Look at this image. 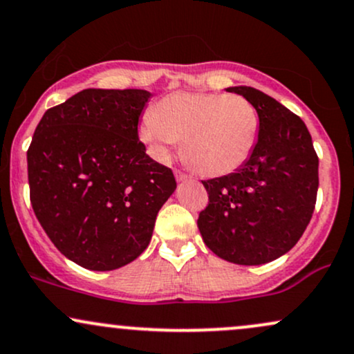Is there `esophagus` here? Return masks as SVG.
Returning a JSON list of instances; mask_svg holds the SVG:
<instances>
[{
    "label": "esophagus",
    "instance_id": "esophagus-1",
    "mask_svg": "<svg viewBox=\"0 0 354 354\" xmlns=\"http://www.w3.org/2000/svg\"><path fill=\"white\" fill-rule=\"evenodd\" d=\"M174 176H176L178 181H188V180H191L189 174L183 173V171H180V169H176V171H174Z\"/></svg>",
    "mask_w": 354,
    "mask_h": 354
}]
</instances>
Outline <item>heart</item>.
Listing matches in <instances>:
<instances>
[{
	"instance_id": "heart-1",
	"label": "heart",
	"mask_w": 354,
	"mask_h": 354,
	"mask_svg": "<svg viewBox=\"0 0 354 354\" xmlns=\"http://www.w3.org/2000/svg\"><path fill=\"white\" fill-rule=\"evenodd\" d=\"M259 129L258 111L245 96L180 91L154 104L141 138L160 161L183 140V156L198 173L225 176L250 160Z\"/></svg>"
}]
</instances>
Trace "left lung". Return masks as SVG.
<instances>
[{
	"label": "left lung",
	"mask_w": 354,
	"mask_h": 354,
	"mask_svg": "<svg viewBox=\"0 0 354 354\" xmlns=\"http://www.w3.org/2000/svg\"><path fill=\"white\" fill-rule=\"evenodd\" d=\"M245 96L259 115V140L241 168L201 181L208 206L198 228L205 245L234 265H265L293 248L313 216L318 193V154L299 116L250 86Z\"/></svg>",
	"instance_id": "1"
}]
</instances>
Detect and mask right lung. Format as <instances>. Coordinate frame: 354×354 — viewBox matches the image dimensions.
<instances>
[{
  "instance_id": "right-lung-1",
  "label": "right lung",
  "mask_w": 354,
  "mask_h": 354,
  "mask_svg": "<svg viewBox=\"0 0 354 354\" xmlns=\"http://www.w3.org/2000/svg\"><path fill=\"white\" fill-rule=\"evenodd\" d=\"M151 93L83 89L44 113L28 148L30 200L53 245L93 271L136 259L173 171L146 154L138 121Z\"/></svg>"
}]
</instances>
